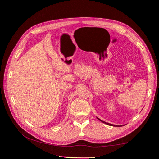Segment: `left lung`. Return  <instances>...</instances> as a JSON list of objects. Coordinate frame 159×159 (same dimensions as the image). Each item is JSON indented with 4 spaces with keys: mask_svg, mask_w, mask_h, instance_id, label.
<instances>
[{
    "mask_svg": "<svg viewBox=\"0 0 159 159\" xmlns=\"http://www.w3.org/2000/svg\"><path fill=\"white\" fill-rule=\"evenodd\" d=\"M99 120H100L102 122H103V123H105V124H107V125H111V126H113V127H117V125H112V124H110V123H106V122H105V121H102V120L101 119H98Z\"/></svg>",
    "mask_w": 159,
    "mask_h": 159,
    "instance_id": "left-lung-1",
    "label": "left lung"
}]
</instances>
